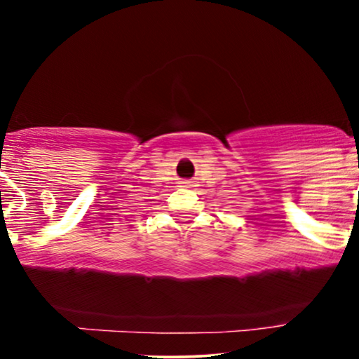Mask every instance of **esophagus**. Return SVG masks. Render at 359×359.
<instances>
[{
    "label": "esophagus",
    "mask_w": 359,
    "mask_h": 359,
    "mask_svg": "<svg viewBox=\"0 0 359 359\" xmlns=\"http://www.w3.org/2000/svg\"><path fill=\"white\" fill-rule=\"evenodd\" d=\"M194 185V182H190V180H182V182H180V187H184V189H190Z\"/></svg>",
    "instance_id": "obj_1"
}]
</instances>
